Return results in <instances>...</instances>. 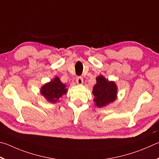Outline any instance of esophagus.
Masks as SVG:
<instances>
[{
  "label": "esophagus",
  "instance_id": "1",
  "mask_svg": "<svg viewBox=\"0 0 159 159\" xmlns=\"http://www.w3.org/2000/svg\"><path fill=\"white\" fill-rule=\"evenodd\" d=\"M76 82L77 84H82L83 83V78L81 76H77L76 77Z\"/></svg>",
  "mask_w": 159,
  "mask_h": 159
}]
</instances>
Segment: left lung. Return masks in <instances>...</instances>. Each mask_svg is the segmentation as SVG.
<instances>
[{"label":"left lung","instance_id":"8db88e82","mask_svg":"<svg viewBox=\"0 0 159 159\" xmlns=\"http://www.w3.org/2000/svg\"><path fill=\"white\" fill-rule=\"evenodd\" d=\"M92 93L95 96L94 101L97 107H103L113 102L116 98V86L114 82H110L101 75L96 78Z\"/></svg>","mask_w":159,"mask_h":159}]
</instances>
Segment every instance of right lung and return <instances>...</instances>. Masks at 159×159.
Listing matches in <instances>:
<instances>
[{
  "instance_id": "right-lung-1",
  "label": "right lung",
  "mask_w": 159,
  "mask_h": 159,
  "mask_svg": "<svg viewBox=\"0 0 159 159\" xmlns=\"http://www.w3.org/2000/svg\"><path fill=\"white\" fill-rule=\"evenodd\" d=\"M66 86L61 82L60 79L56 77L51 82L44 84L41 88L40 92L47 101L51 102L58 101L61 96L67 92Z\"/></svg>"
}]
</instances>
